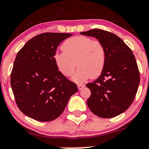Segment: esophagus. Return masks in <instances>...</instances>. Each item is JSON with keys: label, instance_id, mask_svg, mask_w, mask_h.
I'll list each match as a JSON object with an SVG mask.
<instances>
[{"label": "esophagus", "instance_id": "obj_1", "mask_svg": "<svg viewBox=\"0 0 149 149\" xmlns=\"http://www.w3.org/2000/svg\"><path fill=\"white\" fill-rule=\"evenodd\" d=\"M77 86H78V90H82V89H83V88H84L85 85H83V84H78V85H77Z\"/></svg>", "mask_w": 149, "mask_h": 149}]
</instances>
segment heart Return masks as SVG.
<instances>
[{"label":"heart","instance_id":"heart-1","mask_svg":"<svg viewBox=\"0 0 149 149\" xmlns=\"http://www.w3.org/2000/svg\"><path fill=\"white\" fill-rule=\"evenodd\" d=\"M63 52L54 54L56 66L65 76H70L78 66L71 78L73 81L83 83L90 76L95 78L102 73L107 61V52L100 40L89 37L74 36L65 40L61 45Z\"/></svg>","mask_w":149,"mask_h":149}]
</instances>
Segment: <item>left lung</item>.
<instances>
[{"label": "left lung", "mask_w": 149, "mask_h": 149, "mask_svg": "<svg viewBox=\"0 0 149 149\" xmlns=\"http://www.w3.org/2000/svg\"><path fill=\"white\" fill-rule=\"evenodd\" d=\"M96 38L103 44L107 61L101 75L86 86L91 91L87 101L95 115L103 118L125 111L134 101L139 84V72L132 52L115 34L99 29L80 32Z\"/></svg>", "instance_id": "obj_1"}]
</instances>
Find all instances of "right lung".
<instances>
[{
	"instance_id": "1",
	"label": "right lung",
	"mask_w": 149,
	"mask_h": 149,
	"mask_svg": "<svg viewBox=\"0 0 149 149\" xmlns=\"http://www.w3.org/2000/svg\"><path fill=\"white\" fill-rule=\"evenodd\" d=\"M72 34L44 33L30 39L19 51L10 77L19 110L28 117L48 122L62 113L77 85L58 70L54 54Z\"/></svg>"
}]
</instances>
